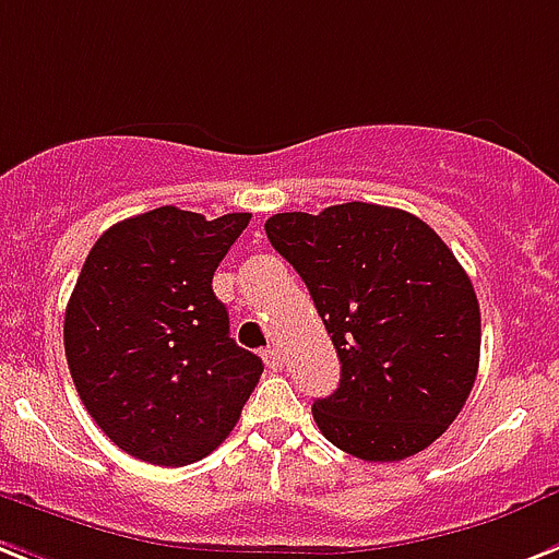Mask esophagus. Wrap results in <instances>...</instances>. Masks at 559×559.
Returning <instances> with one entry per match:
<instances>
[{
	"instance_id": "esophagus-1",
	"label": "esophagus",
	"mask_w": 559,
	"mask_h": 559,
	"mask_svg": "<svg viewBox=\"0 0 559 559\" xmlns=\"http://www.w3.org/2000/svg\"><path fill=\"white\" fill-rule=\"evenodd\" d=\"M261 358H264L266 369H272V372H281V369H284V355H281L275 346H272V349H264V355H261Z\"/></svg>"
}]
</instances>
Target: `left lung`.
<instances>
[{
	"label": "left lung",
	"mask_w": 559,
	"mask_h": 559,
	"mask_svg": "<svg viewBox=\"0 0 559 559\" xmlns=\"http://www.w3.org/2000/svg\"><path fill=\"white\" fill-rule=\"evenodd\" d=\"M264 229L341 358L337 389L312 403L323 438L369 463L431 447L480 364V307L454 252L417 215L367 201L278 213Z\"/></svg>",
	"instance_id": "obj_1"
}]
</instances>
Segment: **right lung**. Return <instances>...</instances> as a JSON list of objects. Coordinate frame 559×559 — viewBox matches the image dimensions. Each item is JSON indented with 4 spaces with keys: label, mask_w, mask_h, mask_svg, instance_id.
Wrapping results in <instances>:
<instances>
[{
    "label": "right lung",
    "mask_w": 559,
    "mask_h": 559,
    "mask_svg": "<svg viewBox=\"0 0 559 559\" xmlns=\"http://www.w3.org/2000/svg\"><path fill=\"white\" fill-rule=\"evenodd\" d=\"M250 218L158 207L93 243L64 309V355L84 409L121 452L187 466L238 424L264 364L229 337L213 275Z\"/></svg>",
    "instance_id": "add662e5"
}]
</instances>
